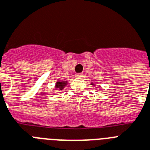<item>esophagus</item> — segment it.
Returning <instances> with one entry per match:
<instances>
[{
    "mask_svg": "<svg viewBox=\"0 0 150 150\" xmlns=\"http://www.w3.org/2000/svg\"><path fill=\"white\" fill-rule=\"evenodd\" d=\"M76 77H81V76H83V74H82V73H80V74H76Z\"/></svg>",
    "mask_w": 150,
    "mask_h": 150,
    "instance_id": "34e87169",
    "label": "esophagus"
}]
</instances>
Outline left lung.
I'll list each match as a JSON object with an SVG mask.
<instances>
[{
  "label": "left lung",
  "mask_w": 150,
  "mask_h": 150,
  "mask_svg": "<svg viewBox=\"0 0 150 150\" xmlns=\"http://www.w3.org/2000/svg\"><path fill=\"white\" fill-rule=\"evenodd\" d=\"M91 85H94V83H91Z\"/></svg>",
  "instance_id": "8db88e82"
}]
</instances>
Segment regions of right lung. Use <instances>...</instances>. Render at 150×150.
Wrapping results in <instances>:
<instances>
[{
	"label": "right lung",
	"instance_id": "1",
	"mask_svg": "<svg viewBox=\"0 0 150 150\" xmlns=\"http://www.w3.org/2000/svg\"><path fill=\"white\" fill-rule=\"evenodd\" d=\"M67 81H57V82L56 83V86H55V87H56V89H59L60 90V91H62V90L67 86Z\"/></svg>",
	"mask_w": 150,
	"mask_h": 150
}]
</instances>
